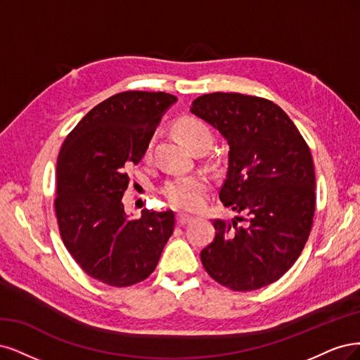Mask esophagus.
Returning a JSON list of instances; mask_svg holds the SVG:
<instances>
[{
	"mask_svg": "<svg viewBox=\"0 0 360 360\" xmlns=\"http://www.w3.org/2000/svg\"><path fill=\"white\" fill-rule=\"evenodd\" d=\"M176 219H178V224L179 226H184V224H187V223H190L191 219H193V217L191 215H188V214H184V212H179L178 215H176Z\"/></svg>",
	"mask_w": 360,
	"mask_h": 360,
	"instance_id": "obj_1",
	"label": "esophagus"
}]
</instances>
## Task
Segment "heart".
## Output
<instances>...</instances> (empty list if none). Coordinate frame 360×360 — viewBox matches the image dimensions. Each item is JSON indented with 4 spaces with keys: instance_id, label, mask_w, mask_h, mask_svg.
Masks as SVG:
<instances>
[{
    "instance_id": "obj_1",
    "label": "heart",
    "mask_w": 360,
    "mask_h": 360,
    "mask_svg": "<svg viewBox=\"0 0 360 360\" xmlns=\"http://www.w3.org/2000/svg\"><path fill=\"white\" fill-rule=\"evenodd\" d=\"M176 131L193 150L199 149L200 146H211L214 142L210 127L203 121L193 117L181 118L176 122ZM153 149L154 139H150L145 146V160L153 158ZM207 187L210 185H207V179L203 175L175 176L165 182L163 187H161V194L166 197L170 205L181 207V210H195L202 205Z\"/></svg>"
}]
</instances>
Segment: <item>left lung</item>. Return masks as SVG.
I'll use <instances>...</instances> for the list:
<instances>
[{
	"label": "left lung",
	"mask_w": 360,
	"mask_h": 360,
	"mask_svg": "<svg viewBox=\"0 0 360 360\" xmlns=\"http://www.w3.org/2000/svg\"><path fill=\"white\" fill-rule=\"evenodd\" d=\"M191 112L224 136L229 166L219 199L243 218L214 219L203 268L235 292L275 283L302 252L316 211L311 150L287 113L271 100L238 92L197 97Z\"/></svg>",
	"instance_id": "obj_1"
}]
</instances>
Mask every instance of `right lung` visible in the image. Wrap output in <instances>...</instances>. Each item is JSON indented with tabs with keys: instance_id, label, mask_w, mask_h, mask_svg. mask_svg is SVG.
Returning <instances> with one entry per match:
<instances>
[{
	"instance_id": "right-lung-1",
	"label": "right lung",
	"mask_w": 360,
	"mask_h": 360,
	"mask_svg": "<svg viewBox=\"0 0 360 360\" xmlns=\"http://www.w3.org/2000/svg\"><path fill=\"white\" fill-rule=\"evenodd\" d=\"M167 92L125 91L91 109L65 137L56 161L55 214L65 248L91 278L129 287L154 272L175 214L143 210L131 219L122 195L163 113Z\"/></svg>"
}]
</instances>
